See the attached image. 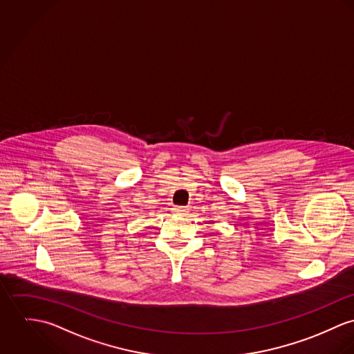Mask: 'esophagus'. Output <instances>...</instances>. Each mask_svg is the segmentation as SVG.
<instances>
[{"instance_id":"34e87169","label":"esophagus","mask_w":354,"mask_h":354,"mask_svg":"<svg viewBox=\"0 0 354 354\" xmlns=\"http://www.w3.org/2000/svg\"><path fill=\"white\" fill-rule=\"evenodd\" d=\"M172 213L176 216H186L189 213V209L186 206H174Z\"/></svg>"}]
</instances>
